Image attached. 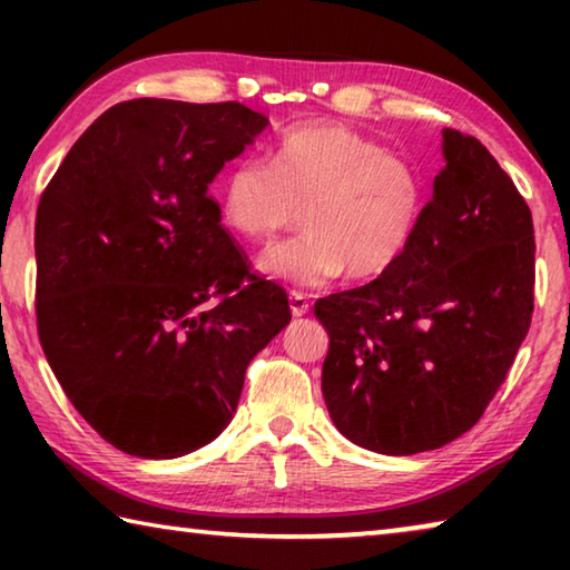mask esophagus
<instances>
[{"label":"esophagus","mask_w":570,"mask_h":570,"mask_svg":"<svg viewBox=\"0 0 570 570\" xmlns=\"http://www.w3.org/2000/svg\"><path fill=\"white\" fill-rule=\"evenodd\" d=\"M288 306H292L294 316H302V314L308 312V302H306V296H304L302 292H292V294H288ZM298 326H302V320H294V324L288 326V332H286L288 344H294L296 336L302 334V332H298Z\"/></svg>","instance_id":"obj_1"}]
</instances>
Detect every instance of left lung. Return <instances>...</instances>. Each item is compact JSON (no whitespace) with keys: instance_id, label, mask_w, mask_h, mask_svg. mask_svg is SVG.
Segmentation results:
<instances>
[{"instance_id":"left-lung-1","label":"left lung","mask_w":570,"mask_h":570,"mask_svg":"<svg viewBox=\"0 0 570 570\" xmlns=\"http://www.w3.org/2000/svg\"><path fill=\"white\" fill-rule=\"evenodd\" d=\"M268 120L140 98L80 135L37 206V324L67 400L112 448L173 460L234 420L248 362L292 322L210 198Z\"/></svg>"}]
</instances>
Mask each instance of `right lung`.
I'll list each match as a JSON object with an SVG mask.
<instances>
[{
	"mask_svg": "<svg viewBox=\"0 0 570 570\" xmlns=\"http://www.w3.org/2000/svg\"><path fill=\"white\" fill-rule=\"evenodd\" d=\"M442 168L380 278L314 304L322 392L344 438L382 455L448 445L485 412L533 314V218L498 160L442 130Z\"/></svg>",
	"mask_w": 570,
	"mask_h": 570,
	"instance_id": "obj_1",
	"label": "right lung"
}]
</instances>
